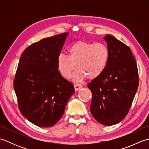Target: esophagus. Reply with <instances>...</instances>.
Returning <instances> with one entry per match:
<instances>
[{
  "label": "esophagus",
  "mask_w": 149,
  "mask_h": 149,
  "mask_svg": "<svg viewBox=\"0 0 149 149\" xmlns=\"http://www.w3.org/2000/svg\"><path fill=\"white\" fill-rule=\"evenodd\" d=\"M74 88L75 91H79L80 89L83 88V85L79 84H74Z\"/></svg>",
  "instance_id": "34e87169"
}]
</instances>
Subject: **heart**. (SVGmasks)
Returning a JSON list of instances; mask_svg holds the SVG:
<instances>
[{
	"label": "heart",
	"instance_id": "b5f03b06",
	"mask_svg": "<svg viewBox=\"0 0 149 149\" xmlns=\"http://www.w3.org/2000/svg\"><path fill=\"white\" fill-rule=\"evenodd\" d=\"M69 56L59 54L57 58V67L63 77L69 78L72 72L75 81L84 78L90 80L99 77L105 72L110 58L108 47L104 43L79 41L68 49Z\"/></svg>",
	"mask_w": 149,
	"mask_h": 149
}]
</instances>
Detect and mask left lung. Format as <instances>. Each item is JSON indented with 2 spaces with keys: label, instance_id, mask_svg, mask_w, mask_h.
I'll return each instance as SVG.
<instances>
[{
  "label": "left lung",
  "instance_id": "left-lung-1",
  "mask_svg": "<svg viewBox=\"0 0 149 149\" xmlns=\"http://www.w3.org/2000/svg\"><path fill=\"white\" fill-rule=\"evenodd\" d=\"M110 52L105 72L87 86L92 93L90 111L98 122L113 125L127 115L136 93L139 77L130 48L109 34L104 37Z\"/></svg>",
  "mask_w": 149,
  "mask_h": 149
}]
</instances>
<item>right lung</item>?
<instances>
[{
	"instance_id": "obj_1",
	"label": "right lung",
	"mask_w": 149,
	"mask_h": 149,
	"mask_svg": "<svg viewBox=\"0 0 149 149\" xmlns=\"http://www.w3.org/2000/svg\"><path fill=\"white\" fill-rule=\"evenodd\" d=\"M68 33L41 40L25 49L13 81L19 109L38 127L54 125L75 92L74 85L57 67Z\"/></svg>"
}]
</instances>
